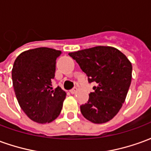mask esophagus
<instances>
[{"instance_id":"obj_1","label":"esophagus","mask_w":151,"mask_h":151,"mask_svg":"<svg viewBox=\"0 0 151 151\" xmlns=\"http://www.w3.org/2000/svg\"><path fill=\"white\" fill-rule=\"evenodd\" d=\"M77 91H78V89L77 88H73L72 89V90H70V93H71V94H75Z\"/></svg>"}]
</instances>
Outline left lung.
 <instances>
[{"label": "left lung", "instance_id": "obj_1", "mask_svg": "<svg viewBox=\"0 0 151 151\" xmlns=\"http://www.w3.org/2000/svg\"><path fill=\"white\" fill-rule=\"evenodd\" d=\"M88 77L95 82V91L80 106L82 116L95 124L111 120L120 111L126 98L132 79V64L115 47L97 46L69 53Z\"/></svg>", "mask_w": 151, "mask_h": 151}]
</instances>
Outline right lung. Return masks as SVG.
Segmentation results:
<instances>
[{"label":"right lung","mask_w":151,"mask_h":151,"mask_svg":"<svg viewBox=\"0 0 151 151\" xmlns=\"http://www.w3.org/2000/svg\"><path fill=\"white\" fill-rule=\"evenodd\" d=\"M60 54L58 50L38 47L22 52L14 63L12 80L16 98L35 122L50 123L61 111L66 93L59 86L52 87L56 58Z\"/></svg>","instance_id":"1"}]
</instances>
